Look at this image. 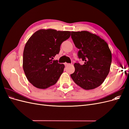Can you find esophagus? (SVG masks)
Here are the masks:
<instances>
[{
    "instance_id": "esophagus-1",
    "label": "esophagus",
    "mask_w": 129,
    "mask_h": 129,
    "mask_svg": "<svg viewBox=\"0 0 129 129\" xmlns=\"http://www.w3.org/2000/svg\"><path fill=\"white\" fill-rule=\"evenodd\" d=\"M65 66H69V65H70V64L69 63H65Z\"/></svg>"
}]
</instances>
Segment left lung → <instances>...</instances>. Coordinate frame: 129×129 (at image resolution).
<instances>
[{"instance_id": "8db88e82", "label": "left lung", "mask_w": 129, "mask_h": 129, "mask_svg": "<svg viewBox=\"0 0 129 129\" xmlns=\"http://www.w3.org/2000/svg\"><path fill=\"white\" fill-rule=\"evenodd\" d=\"M71 37L79 49L78 57L83 65L74 63L75 72L71 75L76 84L85 90H90L103 83L110 72L111 52L107 43L97 35L88 31L72 32Z\"/></svg>"}]
</instances>
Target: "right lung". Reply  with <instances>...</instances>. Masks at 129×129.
Returning <instances> with one entry per match:
<instances>
[{
	"mask_svg": "<svg viewBox=\"0 0 129 129\" xmlns=\"http://www.w3.org/2000/svg\"><path fill=\"white\" fill-rule=\"evenodd\" d=\"M71 36L69 31L40 29L30 37L23 53V69L33 86L46 89L55 84L63 72L64 65L53 60L60 46Z\"/></svg>",
	"mask_w": 129,
	"mask_h": 129,
	"instance_id": "add662e5",
	"label": "right lung"
}]
</instances>
